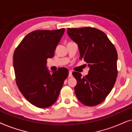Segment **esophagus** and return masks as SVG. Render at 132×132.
Returning a JSON list of instances; mask_svg holds the SVG:
<instances>
[{
    "instance_id": "obj_1",
    "label": "esophagus",
    "mask_w": 132,
    "mask_h": 132,
    "mask_svg": "<svg viewBox=\"0 0 132 132\" xmlns=\"http://www.w3.org/2000/svg\"><path fill=\"white\" fill-rule=\"evenodd\" d=\"M72 71H69V74H68V77H72Z\"/></svg>"
}]
</instances>
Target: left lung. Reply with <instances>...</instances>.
<instances>
[{
    "label": "left lung",
    "mask_w": 132,
    "mask_h": 132,
    "mask_svg": "<svg viewBox=\"0 0 132 132\" xmlns=\"http://www.w3.org/2000/svg\"><path fill=\"white\" fill-rule=\"evenodd\" d=\"M67 34L77 44L80 59H84L89 68L85 77H81L78 72L72 73L77 80L76 95L85 105H97L111 93L116 81V48L107 35L97 29L68 28Z\"/></svg>",
    "instance_id": "1"
}]
</instances>
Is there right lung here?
<instances>
[{"label":"right lung","instance_id":"1","mask_svg":"<svg viewBox=\"0 0 132 132\" xmlns=\"http://www.w3.org/2000/svg\"><path fill=\"white\" fill-rule=\"evenodd\" d=\"M65 29L35 30L28 34L16 48L13 67L17 85L28 102L40 108L55 103L68 70L60 68L50 72L47 59L54 56Z\"/></svg>","mask_w":132,"mask_h":132}]
</instances>
